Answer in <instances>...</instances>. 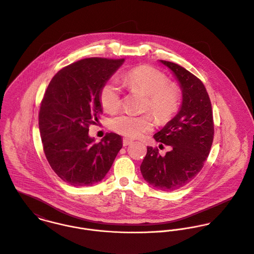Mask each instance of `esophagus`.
Returning a JSON list of instances; mask_svg holds the SVG:
<instances>
[{"mask_svg": "<svg viewBox=\"0 0 254 254\" xmlns=\"http://www.w3.org/2000/svg\"><path fill=\"white\" fill-rule=\"evenodd\" d=\"M132 143H133V141L130 140V139H128V138H124V139H123V146H124V147L129 146V145H131Z\"/></svg>", "mask_w": 254, "mask_h": 254, "instance_id": "obj_1", "label": "esophagus"}]
</instances>
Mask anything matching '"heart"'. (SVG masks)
<instances>
[{
  "label": "heart",
  "mask_w": 254,
  "mask_h": 254,
  "mask_svg": "<svg viewBox=\"0 0 254 254\" xmlns=\"http://www.w3.org/2000/svg\"><path fill=\"white\" fill-rule=\"evenodd\" d=\"M124 85L133 92L146 95L145 111H151L160 123H167L177 113L182 90L176 83L169 82L168 76L156 67L141 65L127 71L122 77ZM101 107L106 112H115L122 104L120 88L113 82H106L99 91ZM155 119L151 113L133 115L121 113L109 119L111 130L129 138H136L154 128Z\"/></svg>",
  "instance_id": "heart-1"
}]
</instances>
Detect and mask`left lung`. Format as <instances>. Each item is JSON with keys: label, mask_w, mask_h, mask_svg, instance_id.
<instances>
[{"label": "left lung", "mask_w": 254, "mask_h": 254, "mask_svg": "<svg viewBox=\"0 0 254 254\" xmlns=\"http://www.w3.org/2000/svg\"><path fill=\"white\" fill-rule=\"evenodd\" d=\"M173 72L182 88V104L176 116L154 138L171 147L165 157L148 147L140 167L144 179L156 189L173 191L189 183L203 168L213 139L212 104L204 84L178 64L161 60Z\"/></svg>", "instance_id": "left-lung-1"}]
</instances>
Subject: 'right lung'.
<instances>
[{
    "label": "right lung",
    "mask_w": 254,
    "mask_h": 254,
    "mask_svg": "<svg viewBox=\"0 0 254 254\" xmlns=\"http://www.w3.org/2000/svg\"><path fill=\"white\" fill-rule=\"evenodd\" d=\"M124 59L91 57L61 69L47 86L38 115L45 157L54 172L73 186L99 182L122 148V139L107 133L99 143L88 127L102 112L101 86Z\"/></svg>",
    "instance_id": "right-lung-1"
}]
</instances>
